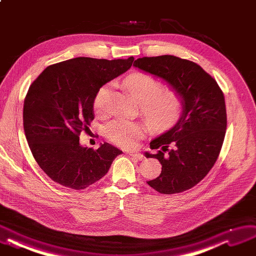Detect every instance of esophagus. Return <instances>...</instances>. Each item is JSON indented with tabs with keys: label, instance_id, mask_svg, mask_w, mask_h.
Listing matches in <instances>:
<instances>
[{
	"label": "esophagus",
	"instance_id": "1",
	"mask_svg": "<svg viewBox=\"0 0 256 256\" xmlns=\"http://www.w3.org/2000/svg\"><path fill=\"white\" fill-rule=\"evenodd\" d=\"M131 156H134V158H136V160H140V161H142V160H144V156L142 154H140V152H128Z\"/></svg>",
	"mask_w": 256,
	"mask_h": 256
}]
</instances>
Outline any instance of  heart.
<instances>
[{
    "label": "heart",
    "instance_id": "heart-1",
    "mask_svg": "<svg viewBox=\"0 0 256 256\" xmlns=\"http://www.w3.org/2000/svg\"><path fill=\"white\" fill-rule=\"evenodd\" d=\"M124 86L140 104V111L152 129L163 131L177 122L182 114L183 102L180 95L172 91H164V84L154 77L138 73L124 80ZM110 90L104 86L96 93L93 107L98 116L110 112ZM144 134V127L138 122L116 118L106 126L104 136L120 147H132Z\"/></svg>",
    "mask_w": 256,
    "mask_h": 256
}]
</instances>
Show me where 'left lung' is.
I'll list each match as a JSON object with an SVG mask.
<instances>
[{
	"label": "left lung",
	"mask_w": 256,
	"mask_h": 256,
	"mask_svg": "<svg viewBox=\"0 0 256 256\" xmlns=\"http://www.w3.org/2000/svg\"><path fill=\"white\" fill-rule=\"evenodd\" d=\"M134 66L162 78L183 102L177 124L150 142L158 152L145 154L162 164L160 176L147 183L165 195L188 190L208 174L222 150L226 130L224 93L212 76L186 59L143 57Z\"/></svg>",
	"instance_id": "1"
}]
</instances>
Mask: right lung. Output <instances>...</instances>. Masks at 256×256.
<instances>
[{
    "label": "right lung",
    "mask_w": 256,
    "mask_h": 256,
    "mask_svg": "<svg viewBox=\"0 0 256 256\" xmlns=\"http://www.w3.org/2000/svg\"><path fill=\"white\" fill-rule=\"evenodd\" d=\"M134 58L78 57L48 66L24 100L23 126L40 168L62 186L84 190L108 172L118 148L79 144L94 120L93 102L100 88L131 68Z\"/></svg>",
    "instance_id": "right-lung-1"
}]
</instances>
